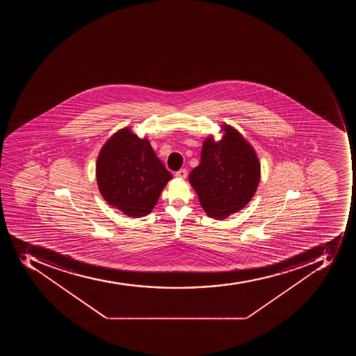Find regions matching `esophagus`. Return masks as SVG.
Masks as SVG:
<instances>
[{
    "label": "esophagus",
    "instance_id": "esophagus-1",
    "mask_svg": "<svg viewBox=\"0 0 356 356\" xmlns=\"http://www.w3.org/2000/svg\"><path fill=\"white\" fill-rule=\"evenodd\" d=\"M188 171L186 169H180L179 171H177L175 176L178 177V178H182V179H185L186 177H187Z\"/></svg>",
    "mask_w": 356,
    "mask_h": 356
}]
</instances>
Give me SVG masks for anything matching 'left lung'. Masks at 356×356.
<instances>
[{
	"label": "left lung",
	"mask_w": 356,
	"mask_h": 356,
	"mask_svg": "<svg viewBox=\"0 0 356 356\" xmlns=\"http://www.w3.org/2000/svg\"><path fill=\"white\" fill-rule=\"evenodd\" d=\"M221 138L208 136L200 163L188 177L199 202L213 219H225L252 200L261 181V163L255 149L230 124H221Z\"/></svg>",
	"instance_id": "left-lung-1"
}]
</instances>
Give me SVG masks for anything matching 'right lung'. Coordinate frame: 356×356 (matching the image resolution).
I'll return each mask as SVG.
<instances>
[{
    "label": "right lung",
    "mask_w": 356,
    "mask_h": 356,
    "mask_svg": "<svg viewBox=\"0 0 356 356\" xmlns=\"http://www.w3.org/2000/svg\"><path fill=\"white\" fill-rule=\"evenodd\" d=\"M95 177L108 204L131 218L152 213L172 179L148 138L138 137L130 127L118 130L104 143L95 163Z\"/></svg>",
    "instance_id": "add662e5"
}]
</instances>
